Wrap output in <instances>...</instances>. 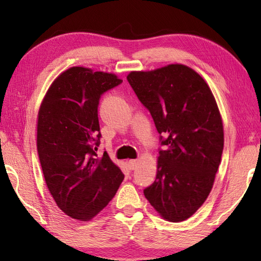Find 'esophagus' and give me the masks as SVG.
Here are the masks:
<instances>
[{"mask_svg": "<svg viewBox=\"0 0 261 261\" xmlns=\"http://www.w3.org/2000/svg\"><path fill=\"white\" fill-rule=\"evenodd\" d=\"M137 165H138V160H137V159H132V160H129V166L132 170L136 169Z\"/></svg>", "mask_w": 261, "mask_h": 261, "instance_id": "obj_1", "label": "esophagus"}]
</instances>
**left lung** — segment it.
<instances>
[{
    "mask_svg": "<svg viewBox=\"0 0 261 261\" xmlns=\"http://www.w3.org/2000/svg\"><path fill=\"white\" fill-rule=\"evenodd\" d=\"M127 82L165 137L154 183L144 194L161 218L189 219L213 188L223 151V123L208 84L184 64L131 71Z\"/></svg>",
    "mask_w": 261,
    "mask_h": 261,
    "instance_id": "obj_1",
    "label": "left lung"
}]
</instances>
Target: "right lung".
<instances>
[{"instance_id":"obj_1","label":"right lung","mask_w":261,"mask_h":261,"mask_svg":"<svg viewBox=\"0 0 261 261\" xmlns=\"http://www.w3.org/2000/svg\"><path fill=\"white\" fill-rule=\"evenodd\" d=\"M116 74L72 67L57 76L38 113L37 147L47 188L70 218L90 221L116 194L124 175L107 152L98 158V107Z\"/></svg>"}]
</instances>
